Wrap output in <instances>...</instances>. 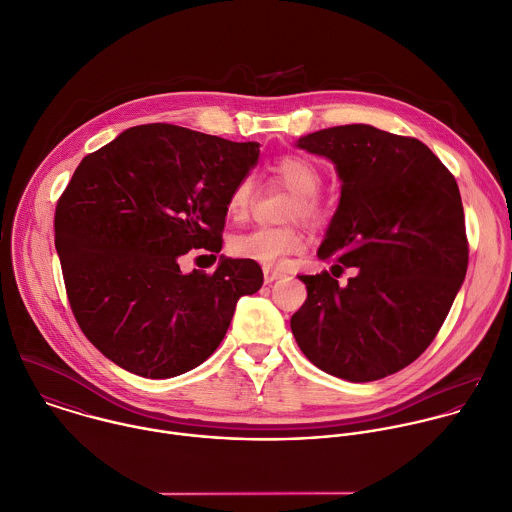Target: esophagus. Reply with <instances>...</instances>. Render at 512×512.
<instances>
[{
    "label": "esophagus",
    "mask_w": 512,
    "mask_h": 512,
    "mask_svg": "<svg viewBox=\"0 0 512 512\" xmlns=\"http://www.w3.org/2000/svg\"><path fill=\"white\" fill-rule=\"evenodd\" d=\"M263 277H265V283H273V281L285 277V273L279 271V269H269V267H265V269H263Z\"/></svg>",
    "instance_id": "1"
}]
</instances>
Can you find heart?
<instances>
[{"label": "heart", "mask_w": 512, "mask_h": 512, "mask_svg": "<svg viewBox=\"0 0 512 512\" xmlns=\"http://www.w3.org/2000/svg\"><path fill=\"white\" fill-rule=\"evenodd\" d=\"M271 175L295 193L291 207L287 211L289 219L303 217L307 221L319 223L325 219L329 203L317 191L321 185L319 165L301 153H283L275 157L269 165ZM255 195V179L251 175L241 177L227 197V213L233 221L247 219ZM309 237L305 229L297 223L283 227H257L247 233L237 235L231 241L233 255L261 263L265 267L281 265L287 257L299 255L307 249Z\"/></svg>", "instance_id": "b5f03b06"}]
</instances>
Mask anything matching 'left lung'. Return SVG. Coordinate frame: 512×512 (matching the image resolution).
I'll return each mask as SVG.
<instances>
[{
  "label": "left lung",
  "mask_w": 512,
  "mask_h": 512,
  "mask_svg": "<svg viewBox=\"0 0 512 512\" xmlns=\"http://www.w3.org/2000/svg\"><path fill=\"white\" fill-rule=\"evenodd\" d=\"M299 147L329 157L343 181L317 255L335 263L333 275H357L345 287L329 271L301 275L307 301L291 331L321 371L379 381L427 351L467 275L459 185L423 141L373 125L321 129Z\"/></svg>",
  "instance_id": "8db88e82"
}]
</instances>
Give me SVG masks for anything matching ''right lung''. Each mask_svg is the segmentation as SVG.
Masks as SVG:
<instances>
[{
    "instance_id": "right-lung-1",
    "label": "right lung",
    "mask_w": 512,
    "mask_h": 512,
    "mask_svg": "<svg viewBox=\"0 0 512 512\" xmlns=\"http://www.w3.org/2000/svg\"><path fill=\"white\" fill-rule=\"evenodd\" d=\"M259 161L235 143L147 123L85 155L55 207V249L83 335L147 379L187 373L223 341L239 297L263 285L259 263L221 259L183 275L179 257L223 247L227 197Z\"/></svg>"
}]
</instances>
